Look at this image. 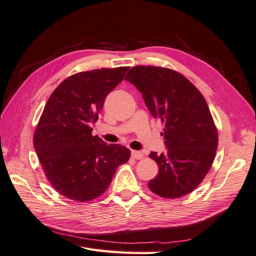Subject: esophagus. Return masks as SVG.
Instances as JSON below:
<instances>
[{
  "mask_svg": "<svg viewBox=\"0 0 256 256\" xmlns=\"http://www.w3.org/2000/svg\"><path fill=\"white\" fill-rule=\"evenodd\" d=\"M131 156H132L134 159H142L143 158V152H138V150H132L131 152Z\"/></svg>",
  "mask_w": 256,
  "mask_h": 256,
  "instance_id": "obj_1",
  "label": "esophagus"
}]
</instances>
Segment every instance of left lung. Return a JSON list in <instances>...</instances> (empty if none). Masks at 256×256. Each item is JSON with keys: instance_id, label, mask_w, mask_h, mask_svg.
<instances>
[{"instance_id": "8db88e82", "label": "left lung", "mask_w": 256, "mask_h": 256, "mask_svg": "<svg viewBox=\"0 0 256 256\" xmlns=\"http://www.w3.org/2000/svg\"><path fill=\"white\" fill-rule=\"evenodd\" d=\"M126 81L141 92L154 118L164 124L166 152H152L159 172L148 188L162 198H180L204 180L218 147V132L206 100L180 74L162 67L130 68Z\"/></svg>"}]
</instances>
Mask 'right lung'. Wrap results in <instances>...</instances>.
Listing matches in <instances>:
<instances>
[{"instance_id":"obj_1","label":"right lung","mask_w":256,"mask_h":256,"mask_svg":"<svg viewBox=\"0 0 256 256\" xmlns=\"http://www.w3.org/2000/svg\"><path fill=\"white\" fill-rule=\"evenodd\" d=\"M129 67L102 68L69 76L54 90L38 122L34 148L46 177L62 196L88 202L109 187L130 150L92 136L106 97Z\"/></svg>"}]
</instances>
